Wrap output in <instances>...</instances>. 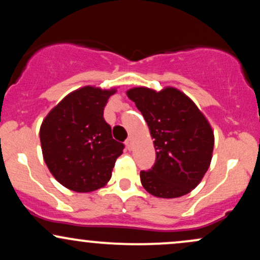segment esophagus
<instances>
[{"label":"esophagus","mask_w":260,"mask_h":260,"mask_svg":"<svg viewBox=\"0 0 260 260\" xmlns=\"http://www.w3.org/2000/svg\"><path fill=\"white\" fill-rule=\"evenodd\" d=\"M132 144H133V139L132 138H128L126 140V147L129 149V150H131V149H132Z\"/></svg>","instance_id":"1"}]
</instances>
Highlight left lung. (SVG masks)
Masks as SVG:
<instances>
[{
    "instance_id": "8db88e82",
    "label": "left lung",
    "mask_w": 260,
    "mask_h": 260,
    "mask_svg": "<svg viewBox=\"0 0 260 260\" xmlns=\"http://www.w3.org/2000/svg\"><path fill=\"white\" fill-rule=\"evenodd\" d=\"M147 122L156 161L140 172V182L157 198H178L201 183L210 166L214 131L194 101L175 86L127 90Z\"/></svg>"
}]
</instances>
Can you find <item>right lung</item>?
Returning a JSON list of instances; mask_svg holds the SVG:
<instances>
[{"label": "right lung", "instance_id": "add662e5", "mask_svg": "<svg viewBox=\"0 0 260 260\" xmlns=\"http://www.w3.org/2000/svg\"><path fill=\"white\" fill-rule=\"evenodd\" d=\"M116 88L85 85L70 92L40 126L44 161L56 181L88 193L106 186L124 145L112 138L104 109Z\"/></svg>", "mask_w": 260, "mask_h": 260}]
</instances>
